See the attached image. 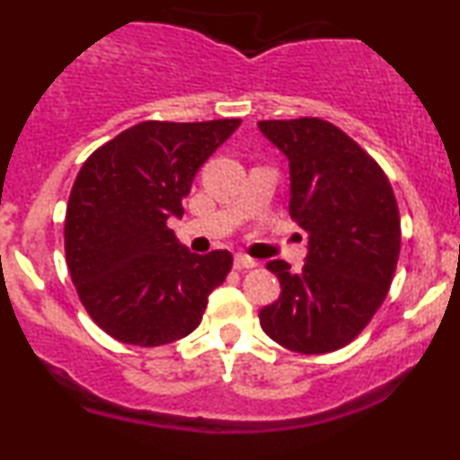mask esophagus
<instances>
[{
	"mask_svg": "<svg viewBox=\"0 0 460 460\" xmlns=\"http://www.w3.org/2000/svg\"><path fill=\"white\" fill-rule=\"evenodd\" d=\"M257 261H254V259H251V257H246V254H235V259H234V268L235 270H251V268H257Z\"/></svg>",
	"mask_w": 460,
	"mask_h": 460,
	"instance_id": "obj_1",
	"label": "esophagus"
}]
</instances>
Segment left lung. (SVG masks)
<instances>
[{"mask_svg": "<svg viewBox=\"0 0 460 460\" xmlns=\"http://www.w3.org/2000/svg\"><path fill=\"white\" fill-rule=\"evenodd\" d=\"M289 160V214L308 234L302 272L274 259L280 297L259 313L285 349L330 353L349 345L388 296L401 252L390 180L351 137L319 118L259 121Z\"/></svg>", "mask_w": 460, "mask_h": 460, "instance_id": "8db88e82", "label": "left lung"}]
</instances>
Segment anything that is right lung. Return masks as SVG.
Instances as JSON below:
<instances>
[{"label":"right lung","mask_w":460,"mask_h":460,"mask_svg":"<svg viewBox=\"0 0 460 460\" xmlns=\"http://www.w3.org/2000/svg\"><path fill=\"white\" fill-rule=\"evenodd\" d=\"M242 119L141 121L83 163L66 208V261L83 306L109 336L158 347L201 323L229 251L190 252L169 218Z\"/></svg>","instance_id":"right-lung-1"}]
</instances>
